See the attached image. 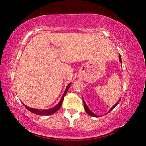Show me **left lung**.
<instances>
[{
	"label": "left lung",
	"mask_w": 146,
	"mask_h": 146,
	"mask_svg": "<svg viewBox=\"0 0 146 146\" xmlns=\"http://www.w3.org/2000/svg\"><path fill=\"white\" fill-rule=\"evenodd\" d=\"M119 60H120V62L121 63V64H122V58H121V56H120V55H119ZM120 99H121V97H120V98L119 99V100L118 101V102L115 104L113 106V107L110 109V110H109V111H108V113H108L109 112H110L112 110H113V109H114L116 106H117V104H118V102H120ZM83 102H84V109H85V111H86V112L88 113V115H90V116H91V117H96V118H98V117H100V116H98V115H97L96 114H95V113H93L92 111H91L90 110V109L88 107V106L86 105V102H85V101H84V98H83Z\"/></svg>",
	"instance_id": "obj_1"
}]
</instances>
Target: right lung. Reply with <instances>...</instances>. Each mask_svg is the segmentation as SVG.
<instances>
[{
	"mask_svg": "<svg viewBox=\"0 0 146 146\" xmlns=\"http://www.w3.org/2000/svg\"><path fill=\"white\" fill-rule=\"evenodd\" d=\"M71 84V82L69 83L68 85L67 86V87H66L65 91H64V93L63 94V95L61 97V99L59 101V102L56 104V106H54L52 108H50V109H48V110H38V109H35V108H32L30 107H28V106H26L23 104V105L25 106V108L28 110L29 111L34 113V114H36V115H41V116H48V115H51L53 114V113H55V112L59 110V109L60 108L62 104V102H63V100H64V98L65 97L66 94L67 93L68 91L69 90V88H70V86Z\"/></svg>",
	"mask_w": 146,
	"mask_h": 146,
	"instance_id": "1",
	"label": "right lung"
}]
</instances>
